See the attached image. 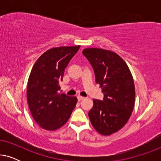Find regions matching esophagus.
I'll use <instances>...</instances> for the list:
<instances>
[{"mask_svg": "<svg viewBox=\"0 0 161 161\" xmlns=\"http://www.w3.org/2000/svg\"><path fill=\"white\" fill-rule=\"evenodd\" d=\"M83 99H84V97H82V96H78V101H80V100H83Z\"/></svg>", "mask_w": 161, "mask_h": 161, "instance_id": "34e87169", "label": "esophagus"}]
</instances>
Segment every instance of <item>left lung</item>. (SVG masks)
<instances>
[{"label":"left lung","mask_w":161,"mask_h":161,"mask_svg":"<svg viewBox=\"0 0 161 161\" xmlns=\"http://www.w3.org/2000/svg\"><path fill=\"white\" fill-rule=\"evenodd\" d=\"M82 53L93 67L96 83L104 94L103 100H93L89 117L99 133L110 136L126 125L133 111L136 92L133 76L116 53L100 48H86Z\"/></svg>","instance_id":"left-lung-1"}]
</instances>
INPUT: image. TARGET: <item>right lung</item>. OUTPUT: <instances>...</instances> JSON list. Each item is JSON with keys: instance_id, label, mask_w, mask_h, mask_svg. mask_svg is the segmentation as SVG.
Segmentation results:
<instances>
[{"instance_id": "1", "label": "right lung", "mask_w": 161, "mask_h": 161, "mask_svg": "<svg viewBox=\"0 0 161 161\" xmlns=\"http://www.w3.org/2000/svg\"><path fill=\"white\" fill-rule=\"evenodd\" d=\"M80 45L54 47L37 59L29 75L27 100L35 122L42 128L56 130L69 119L78 99L59 93L64 72Z\"/></svg>"}]
</instances>
